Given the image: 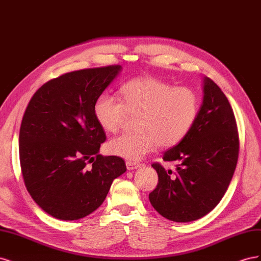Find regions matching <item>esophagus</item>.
<instances>
[{
  "instance_id": "1",
  "label": "esophagus",
  "mask_w": 261,
  "mask_h": 261,
  "mask_svg": "<svg viewBox=\"0 0 261 261\" xmlns=\"http://www.w3.org/2000/svg\"><path fill=\"white\" fill-rule=\"evenodd\" d=\"M140 167L139 163H136V162H130V161H127L126 162V168H127V170H135V169H138Z\"/></svg>"
}]
</instances>
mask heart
Segmentation results:
<instances>
[{"instance_id":"heart-1","label":"heart","mask_w":261,"mask_h":261,"mask_svg":"<svg viewBox=\"0 0 261 261\" xmlns=\"http://www.w3.org/2000/svg\"><path fill=\"white\" fill-rule=\"evenodd\" d=\"M121 99L103 93L96 100L93 114L102 129L120 130L129 115H139L137 132L127 133L108 144L109 152L129 161H138L159 145L175 146L183 139L198 114V97L186 87L152 77L133 80L121 88Z\"/></svg>"}]
</instances>
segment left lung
I'll use <instances>...</instances> for the list:
<instances>
[{
    "label": "left lung",
    "instance_id": "1",
    "mask_svg": "<svg viewBox=\"0 0 261 261\" xmlns=\"http://www.w3.org/2000/svg\"><path fill=\"white\" fill-rule=\"evenodd\" d=\"M240 139L234 112L225 94L203 78V100L187 135L163 154L176 162L175 171L153 163L159 183L149 200L160 215L174 222L206 216L222 199L239 159Z\"/></svg>",
    "mask_w": 261,
    "mask_h": 261
}]
</instances>
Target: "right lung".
Here are the masks:
<instances>
[{"instance_id": "obj_1", "label": "right lung", "mask_w": 261, "mask_h": 261, "mask_svg": "<svg viewBox=\"0 0 261 261\" xmlns=\"http://www.w3.org/2000/svg\"><path fill=\"white\" fill-rule=\"evenodd\" d=\"M121 69L87 68L54 78L35 92L23 113V181L38 206L54 218L73 221L90 215L126 171L122 158L99 153L107 136L93 114L94 102Z\"/></svg>"}]
</instances>
